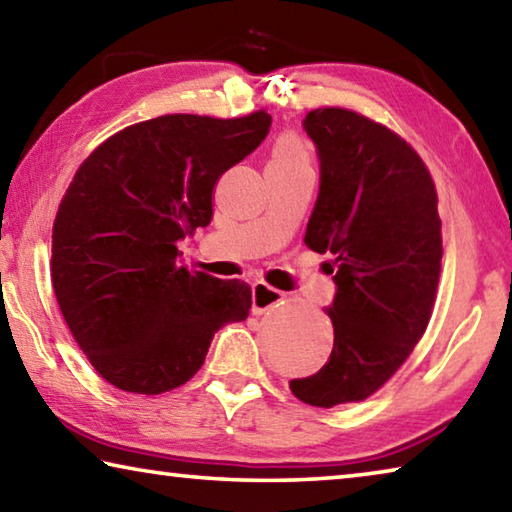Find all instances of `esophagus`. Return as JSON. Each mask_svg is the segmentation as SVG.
I'll use <instances>...</instances> for the list:
<instances>
[{"mask_svg": "<svg viewBox=\"0 0 512 512\" xmlns=\"http://www.w3.org/2000/svg\"><path fill=\"white\" fill-rule=\"evenodd\" d=\"M284 302V293L273 289L271 284L266 282H255L253 284V314H266L268 309L280 307Z\"/></svg>", "mask_w": 512, "mask_h": 512, "instance_id": "1", "label": "esophagus"}]
</instances>
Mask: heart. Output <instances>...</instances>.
<instances>
[{"instance_id":"heart-1","label":"heart","mask_w":512,"mask_h":512,"mask_svg":"<svg viewBox=\"0 0 512 512\" xmlns=\"http://www.w3.org/2000/svg\"><path fill=\"white\" fill-rule=\"evenodd\" d=\"M309 151L305 142L293 133H282L271 146V158H268V167H282V169H296V167H309Z\"/></svg>"}]
</instances>
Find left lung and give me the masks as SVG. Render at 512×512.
<instances>
[{"mask_svg":"<svg viewBox=\"0 0 512 512\" xmlns=\"http://www.w3.org/2000/svg\"><path fill=\"white\" fill-rule=\"evenodd\" d=\"M320 192L305 244L334 255V348L316 375L291 379L300 402H363L409 359L438 293V194L413 146L348 108L307 112Z\"/></svg>","mask_w":512,"mask_h":512,"instance_id":"8db88e82","label":"left lung"}]
</instances>
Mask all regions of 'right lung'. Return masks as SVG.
Segmentation results:
<instances>
[{"label": "right lung", "instance_id": "add662e5", "mask_svg": "<svg viewBox=\"0 0 512 512\" xmlns=\"http://www.w3.org/2000/svg\"><path fill=\"white\" fill-rule=\"evenodd\" d=\"M268 128L264 108L162 115L110 135L76 169L51 230V284L74 341L119 391L183 386L216 329L248 318V284L189 271L178 241L210 225L216 183Z\"/></svg>", "mask_w": 512, "mask_h": 512}]
</instances>
